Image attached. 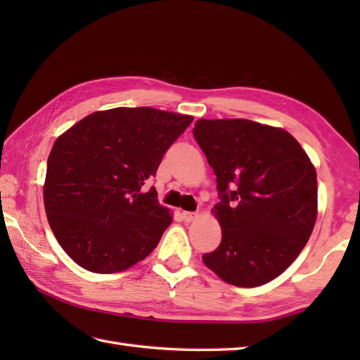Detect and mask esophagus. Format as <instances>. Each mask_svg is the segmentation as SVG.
I'll use <instances>...</instances> for the list:
<instances>
[{
	"label": "esophagus",
	"mask_w": 360,
	"mask_h": 360,
	"mask_svg": "<svg viewBox=\"0 0 360 360\" xmlns=\"http://www.w3.org/2000/svg\"><path fill=\"white\" fill-rule=\"evenodd\" d=\"M182 218H184L186 223H190V221H195L198 218V213H195V212H184V213H182Z\"/></svg>",
	"instance_id": "obj_1"
}]
</instances>
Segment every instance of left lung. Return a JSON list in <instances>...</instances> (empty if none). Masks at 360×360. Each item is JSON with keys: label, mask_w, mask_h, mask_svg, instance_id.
Returning a JSON list of instances; mask_svg holds the SVG:
<instances>
[{"label": "left lung", "mask_w": 360, "mask_h": 360, "mask_svg": "<svg viewBox=\"0 0 360 360\" xmlns=\"http://www.w3.org/2000/svg\"><path fill=\"white\" fill-rule=\"evenodd\" d=\"M217 174L223 238L202 255L219 278L255 288L278 277L308 243L317 218V173L294 136L246 119L195 124Z\"/></svg>", "instance_id": "8db88e82"}]
</instances>
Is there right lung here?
<instances>
[{
  "label": "right lung",
  "instance_id": "obj_1",
  "mask_svg": "<svg viewBox=\"0 0 360 360\" xmlns=\"http://www.w3.org/2000/svg\"><path fill=\"white\" fill-rule=\"evenodd\" d=\"M192 116L141 106L89 114L48 158L44 209L60 246L83 269L122 272L148 257L172 224L143 190Z\"/></svg>",
  "mask_w": 360,
  "mask_h": 360
}]
</instances>
